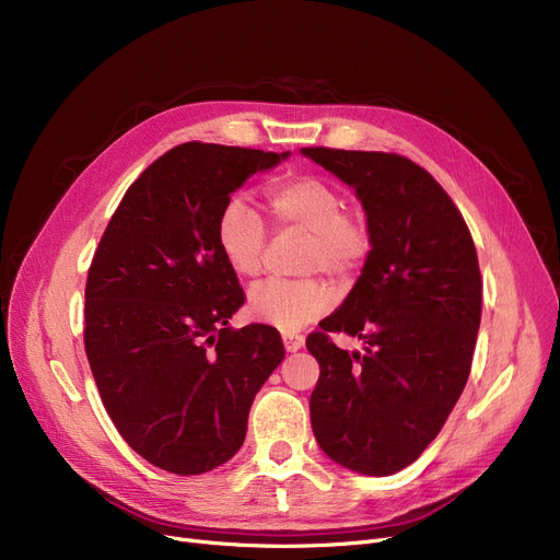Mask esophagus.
Returning a JSON list of instances; mask_svg holds the SVG:
<instances>
[{
    "instance_id": "esophagus-1",
    "label": "esophagus",
    "mask_w": 560,
    "mask_h": 560,
    "mask_svg": "<svg viewBox=\"0 0 560 560\" xmlns=\"http://www.w3.org/2000/svg\"><path fill=\"white\" fill-rule=\"evenodd\" d=\"M283 347H285V351H298V349H302L304 347V336L302 334H295V331H285L283 334Z\"/></svg>"
}]
</instances>
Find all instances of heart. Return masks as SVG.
Masks as SVG:
<instances>
[{"mask_svg": "<svg viewBox=\"0 0 560 560\" xmlns=\"http://www.w3.org/2000/svg\"><path fill=\"white\" fill-rule=\"evenodd\" d=\"M265 203L279 229L306 231L300 252L304 272L351 281L372 254V226L361 211L345 209L342 192L315 174H290L265 188ZM215 243L233 275L252 279L262 268L268 229L243 197H231L218 215ZM334 288L317 275L268 279L249 290V313L283 331L308 327L334 306Z\"/></svg>", "mask_w": 560, "mask_h": 560, "instance_id": "obj_1", "label": "heart"}]
</instances>
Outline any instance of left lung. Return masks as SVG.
<instances>
[{"label":"left lung","instance_id":"1","mask_svg":"<svg viewBox=\"0 0 560 560\" xmlns=\"http://www.w3.org/2000/svg\"><path fill=\"white\" fill-rule=\"evenodd\" d=\"M363 203L372 254L342 306L308 334L319 363L311 427L329 458L395 475L420 458L472 368L481 270L460 211L433 176L399 154L304 147ZM331 332L364 340L340 350Z\"/></svg>","mask_w":560,"mask_h":560}]
</instances>
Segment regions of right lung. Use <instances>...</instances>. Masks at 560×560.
<instances>
[{"label": "right lung", "instance_id": "add662e5", "mask_svg": "<svg viewBox=\"0 0 560 560\" xmlns=\"http://www.w3.org/2000/svg\"><path fill=\"white\" fill-rule=\"evenodd\" d=\"M288 154L184 142L125 192L85 279L83 345L115 429L144 460L203 475L241 450L283 361L275 327H229L245 304L218 243L222 206Z\"/></svg>", "mask_w": 560, "mask_h": 560}]
</instances>
